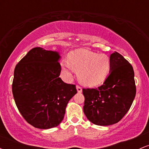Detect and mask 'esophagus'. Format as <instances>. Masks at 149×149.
<instances>
[{
  "instance_id": "1",
  "label": "esophagus",
  "mask_w": 149,
  "mask_h": 149,
  "mask_svg": "<svg viewBox=\"0 0 149 149\" xmlns=\"http://www.w3.org/2000/svg\"><path fill=\"white\" fill-rule=\"evenodd\" d=\"M76 89H77V91H78V93H81V92H82V88H80V86H78V85H77V86H76Z\"/></svg>"
}]
</instances>
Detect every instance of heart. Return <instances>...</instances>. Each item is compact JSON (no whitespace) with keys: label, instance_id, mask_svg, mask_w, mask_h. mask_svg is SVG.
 <instances>
[{"label":"heart","instance_id":"1","mask_svg":"<svg viewBox=\"0 0 149 149\" xmlns=\"http://www.w3.org/2000/svg\"><path fill=\"white\" fill-rule=\"evenodd\" d=\"M61 68L68 78L72 76L73 69L77 71L80 83L92 87L107 79L111 69V61L107 54L78 49L70 54L69 61H63Z\"/></svg>","mask_w":149,"mask_h":149}]
</instances>
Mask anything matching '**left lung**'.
<instances>
[{
	"label": "left lung",
	"instance_id": "8db88e82",
	"mask_svg": "<svg viewBox=\"0 0 149 149\" xmlns=\"http://www.w3.org/2000/svg\"><path fill=\"white\" fill-rule=\"evenodd\" d=\"M111 69L103 85L83 89V111L90 122L108 126L119 122L129 111L136 95L132 66L118 52L111 54Z\"/></svg>",
	"mask_w": 149,
	"mask_h": 149
}]
</instances>
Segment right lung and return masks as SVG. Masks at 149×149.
<instances>
[{
  "instance_id": "obj_1",
  "label": "right lung",
  "mask_w": 149,
  "mask_h": 149,
  "mask_svg": "<svg viewBox=\"0 0 149 149\" xmlns=\"http://www.w3.org/2000/svg\"><path fill=\"white\" fill-rule=\"evenodd\" d=\"M59 53L35 47L16 65L13 94L18 110L34 127L49 129L61 123L76 85L59 78Z\"/></svg>"
}]
</instances>
